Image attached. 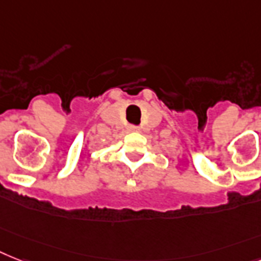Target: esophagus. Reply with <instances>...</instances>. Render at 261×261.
<instances>
[{
    "instance_id": "esophagus-1",
    "label": "esophagus",
    "mask_w": 261,
    "mask_h": 261,
    "mask_svg": "<svg viewBox=\"0 0 261 261\" xmlns=\"http://www.w3.org/2000/svg\"><path fill=\"white\" fill-rule=\"evenodd\" d=\"M130 130L131 131H138V130H139V128H138L137 126H130Z\"/></svg>"
}]
</instances>
